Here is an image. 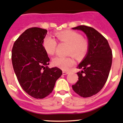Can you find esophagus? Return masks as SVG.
<instances>
[{
  "mask_svg": "<svg viewBox=\"0 0 123 123\" xmlns=\"http://www.w3.org/2000/svg\"><path fill=\"white\" fill-rule=\"evenodd\" d=\"M69 73V71H63V75H66V74H68V73Z\"/></svg>",
  "mask_w": 123,
  "mask_h": 123,
  "instance_id": "obj_1",
  "label": "esophagus"
}]
</instances>
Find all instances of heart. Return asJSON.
Here are the masks:
<instances>
[{
  "label": "heart",
  "mask_w": 123,
  "mask_h": 123,
  "mask_svg": "<svg viewBox=\"0 0 123 123\" xmlns=\"http://www.w3.org/2000/svg\"><path fill=\"white\" fill-rule=\"evenodd\" d=\"M55 36L60 43L69 45L67 50L68 55H72L76 59L84 58L89 50V42L86 38L77 31L65 30L55 33ZM42 46L44 50L48 55H52L57 49V42L50 36H46L43 40ZM52 65L60 69L66 70L74 64L72 56L66 57H56L53 58Z\"/></svg>",
  "instance_id": "b5f03b06"
}]
</instances>
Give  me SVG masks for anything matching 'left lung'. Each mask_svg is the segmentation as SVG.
I'll return each instance as SVG.
<instances>
[{
  "mask_svg": "<svg viewBox=\"0 0 123 123\" xmlns=\"http://www.w3.org/2000/svg\"><path fill=\"white\" fill-rule=\"evenodd\" d=\"M83 31L87 36L89 50L77 68L78 79L72 86L73 90L83 98H88L100 92L109 77L111 63L112 52L107 40L91 27L79 25L73 28Z\"/></svg>",
  "mask_w": 123,
  "mask_h": 123,
  "instance_id": "1",
  "label": "left lung"
}]
</instances>
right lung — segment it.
Wrapping results in <instances>:
<instances>
[{"label": "right lung", "mask_w": 123, "mask_h": 123, "mask_svg": "<svg viewBox=\"0 0 123 123\" xmlns=\"http://www.w3.org/2000/svg\"><path fill=\"white\" fill-rule=\"evenodd\" d=\"M47 30L27 29L14 42L12 60L18 80L24 92L36 99H43L53 91L62 74L58 68H49V58L42 42Z\"/></svg>", "instance_id": "right-lung-1"}]
</instances>
